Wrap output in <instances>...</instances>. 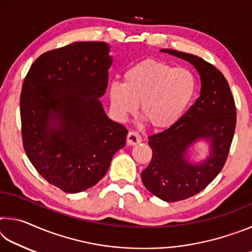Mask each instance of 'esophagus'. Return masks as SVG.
Returning a JSON list of instances; mask_svg holds the SVG:
<instances>
[{
    "label": "esophagus",
    "instance_id": "esophagus-1",
    "mask_svg": "<svg viewBox=\"0 0 252 252\" xmlns=\"http://www.w3.org/2000/svg\"><path fill=\"white\" fill-rule=\"evenodd\" d=\"M141 135H140L136 131H130L126 135V142L130 146H134V144H138L141 142Z\"/></svg>",
    "mask_w": 252,
    "mask_h": 252
}]
</instances>
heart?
<instances>
[{
	"mask_svg": "<svg viewBox=\"0 0 252 252\" xmlns=\"http://www.w3.org/2000/svg\"><path fill=\"white\" fill-rule=\"evenodd\" d=\"M197 83L185 67L146 59L130 66L123 74V83L109 87L111 108L125 120L138 109L152 126L167 129L177 123L192 101Z\"/></svg>",
	"mask_w": 252,
	"mask_h": 252,
	"instance_id": "b5f03b06",
	"label": "heart"
}]
</instances>
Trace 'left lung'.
Here are the masks:
<instances>
[{"instance_id":"obj_1","label":"left lung","mask_w":252,"mask_h":252,"mask_svg":"<svg viewBox=\"0 0 252 252\" xmlns=\"http://www.w3.org/2000/svg\"><path fill=\"white\" fill-rule=\"evenodd\" d=\"M190 62L201 79V93L177 123L149 136L150 164L143 170V185L164 201L193 197L218 176L227 161L236 130L237 111L228 81L217 67L197 55L163 49ZM212 140L213 150L204 164L190 165L185 152L195 139Z\"/></svg>"}]
</instances>
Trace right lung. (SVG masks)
Here are the masks:
<instances>
[{"instance_id":"1","label":"right lung","mask_w":252,"mask_h":252,"mask_svg":"<svg viewBox=\"0 0 252 252\" xmlns=\"http://www.w3.org/2000/svg\"><path fill=\"white\" fill-rule=\"evenodd\" d=\"M112 59L104 42H74L41 54L20 97L25 153L50 185L76 193L96 185L126 144L127 131L106 117L99 97ZM60 123L50 126V120Z\"/></svg>"}]
</instances>
